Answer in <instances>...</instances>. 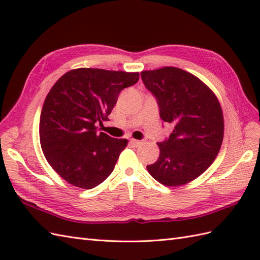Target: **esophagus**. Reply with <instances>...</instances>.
Instances as JSON below:
<instances>
[{
    "label": "esophagus",
    "mask_w": 260,
    "mask_h": 260,
    "mask_svg": "<svg viewBox=\"0 0 260 260\" xmlns=\"http://www.w3.org/2000/svg\"><path fill=\"white\" fill-rule=\"evenodd\" d=\"M129 142H131V144L133 145V146H135V147H137V146H140V145H142V144H143V141L134 140V139H132Z\"/></svg>",
    "instance_id": "esophagus-1"
}]
</instances>
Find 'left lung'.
<instances>
[{"label": "left lung", "mask_w": 260, "mask_h": 260, "mask_svg": "<svg viewBox=\"0 0 260 260\" xmlns=\"http://www.w3.org/2000/svg\"><path fill=\"white\" fill-rule=\"evenodd\" d=\"M155 96L159 116L174 125L170 137L157 143L159 156L146 169L167 186H180L200 176L217 157L223 140V115L217 96L203 81L175 67L141 73Z\"/></svg>", "instance_id": "8db88e82"}]
</instances>
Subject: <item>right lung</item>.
Instances as JSON below:
<instances>
[{"label":"right lung","mask_w":260,"mask_h":260,"mask_svg":"<svg viewBox=\"0 0 260 260\" xmlns=\"http://www.w3.org/2000/svg\"><path fill=\"white\" fill-rule=\"evenodd\" d=\"M139 73L73 69L60 77L41 110L40 144L51 168L69 184L92 189L113 172L125 139L97 133L119 92L139 81Z\"/></svg>","instance_id":"add662e5"}]
</instances>
